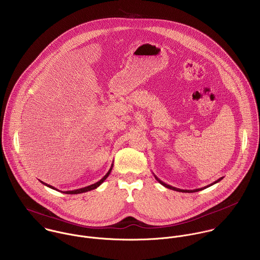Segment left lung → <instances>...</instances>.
Listing matches in <instances>:
<instances>
[{
    "label": "left lung",
    "mask_w": 260,
    "mask_h": 260,
    "mask_svg": "<svg viewBox=\"0 0 260 260\" xmlns=\"http://www.w3.org/2000/svg\"><path fill=\"white\" fill-rule=\"evenodd\" d=\"M153 175H154V177H155V179L159 182V183H161L164 186H166V187H168V188H171V189H173V190H176V191H181V192H196V191H199V190H202V189H205V188H207V187H209V186H211V185H213V184H215V183H217V182H219L220 180H222V178L223 177H220L219 179H217L216 181H214V182H212L211 184H209V185H207V186H204V187H201V188H196V189H180V188H177V187H174V186H172V185H170V184H168V183H166V182H164L162 180H160L154 173H153Z\"/></svg>",
    "instance_id": "1"
}]
</instances>
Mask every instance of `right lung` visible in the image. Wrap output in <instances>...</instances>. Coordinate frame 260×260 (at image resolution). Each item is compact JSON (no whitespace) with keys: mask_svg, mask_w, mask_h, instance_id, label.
Masks as SVG:
<instances>
[{"mask_svg":"<svg viewBox=\"0 0 260 260\" xmlns=\"http://www.w3.org/2000/svg\"><path fill=\"white\" fill-rule=\"evenodd\" d=\"M112 169H113V165L111 166V168H110V170H109V172L106 173V175L102 178V179H100L99 181H96L95 183H92V184H90V185H87L86 187H82V188H79V189H75V190H68V191H66L64 193H69V194H77V193H82V192H86V191H88V190H91V189H94V188H96L98 186H100L104 181H105V179L109 176V174L111 173L112 172ZM41 181V180H40ZM41 183H43L44 185H46V186H48V187H50V188H53V189H56L54 186H52V185H50V184H47V183H45V182H43V181H41Z\"/></svg>","mask_w":260,"mask_h":260,"instance_id":"add662e5","label":"right lung"}]
</instances>
